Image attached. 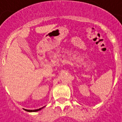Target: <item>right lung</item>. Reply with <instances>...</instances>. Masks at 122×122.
I'll list each match as a JSON object with an SVG mask.
<instances>
[{
	"instance_id": "1",
	"label": "right lung",
	"mask_w": 122,
	"mask_h": 122,
	"mask_svg": "<svg viewBox=\"0 0 122 122\" xmlns=\"http://www.w3.org/2000/svg\"><path fill=\"white\" fill-rule=\"evenodd\" d=\"M43 108H44V107H43ZM43 108H41L39 109H36V110H27V109H25V111H27V112H36V111H39L40 110H41Z\"/></svg>"
}]
</instances>
